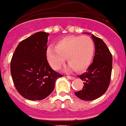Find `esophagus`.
Here are the masks:
<instances>
[{
  "instance_id": "obj_1",
  "label": "esophagus",
  "mask_w": 126,
  "mask_h": 126,
  "mask_svg": "<svg viewBox=\"0 0 126 126\" xmlns=\"http://www.w3.org/2000/svg\"><path fill=\"white\" fill-rule=\"evenodd\" d=\"M66 78L68 79H70V80H73L75 79L74 77H70V76H67Z\"/></svg>"
}]
</instances>
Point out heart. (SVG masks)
Masks as SVG:
<instances>
[{
	"instance_id": "heart-1",
	"label": "heart",
	"mask_w": 126,
	"mask_h": 126,
	"mask_svg": "<svg viewBox=\"0 0 126 126\" xmlns=\"http://www.w3.org/2000/svg\"><path fill=\"white\" fill-rule=\"evenodd\" d=\"M94 54V42L87 35L66 37L57 42L55 47L49 46L46 50L47 59L53 69H60L66 58L69 63L67 70L77 72L88 68Z\"/></svg>"
}]
</instances>
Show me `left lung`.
I'll list each match as a JSON object with an SVG mask.
<instances>
[{"label": "left lung", "mask_w": 126, "mask_h": 126, "mask_svg": "<svg viewBox=\"0 0 126 126\" xmlns=\"http://www.w3.org/2000/svg\"><path fill=\"white\" fill-rule=\"evenodd\" d=\"M91 36L95 46L93 63L86 72L79 76L84 81L82 89L74 93L77 97L84 101H93L104 94L111 76L112 55L110 49L101 39L94 35Z\"/></svg>", "instance_id": "1"}]
</instances>
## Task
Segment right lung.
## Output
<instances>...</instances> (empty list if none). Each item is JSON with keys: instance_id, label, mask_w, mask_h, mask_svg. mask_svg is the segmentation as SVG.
<instances>
[{"instance_id": "add662e5", "label": "right lung", "mask_w": 126, "mask_h": 126, "mask_svg": "<svg viewBox=\"0 0 126 126\" xmlns=\"http://www.w3.org/2000/svg\"><path fill=\"white\" fill-rule=\"evenodd\" d=\"M49 33L37 32L20 42L11 62L15 87L27 99L42 100L51 94L62 74L54 71L47 60Z\"/></svg>"}]
</instances>
